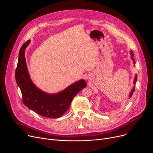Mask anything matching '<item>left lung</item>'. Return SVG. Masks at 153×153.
I'll return each mask as SVG.
<instances>
[{"mask_svg": "<svg viewBox=\"0 0 153 153\" xmlns=\"http://www.w3.org/2000/svg\"><path fill=\"white\" fill-rule=\"evenodd\" d=\"M130 54H131V59H132V60L133 61V64H135V60H134V59L133 58L134 54H133V51H132L131 50L130 51ZM136 80H137V75L136 74V75H135V77H134V81H133L134 84H136ZM134 90H135V85H134V87H133V88L132 89V90H131V92H130V94H129V98H131V96L133 95V92H134Z\"/></svg>", "mask_w": 153, "mask_h": 153, "instance_id": "obj_1", "label": "left lung"}]
</instances>
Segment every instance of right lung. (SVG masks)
<instances>
[{
    "label": "right lung",
    "mask_w": 153,
    "mask_h": 153,
    "mask_svg": "<svg viewBox=\"0 0 153 153\" xmlns=\"http://www.w3.org/2000/svg\"><path fill=\"white\" fill-rule=\"evenodd\" d=\"M31 40L24 43L19 53L15 79L20 87L24 105L39 115L56 118L61 117L68 110L72 99L87 86L85 80L81 79L56 94L46 93L38 88L30 77L25 51Z\"/></svg>",
    "instance_id": "right-lung-1"
}]
</instances>
